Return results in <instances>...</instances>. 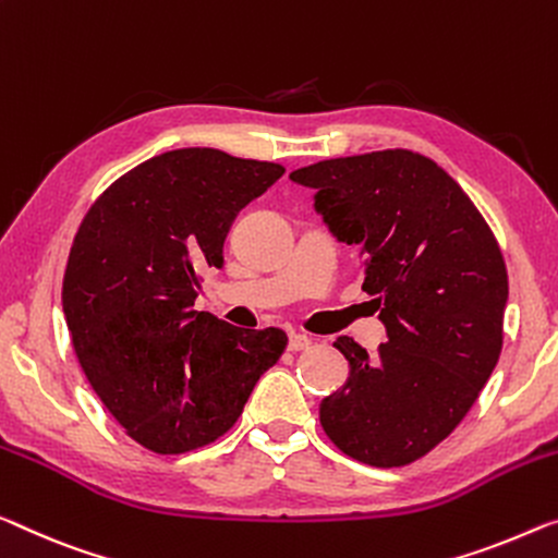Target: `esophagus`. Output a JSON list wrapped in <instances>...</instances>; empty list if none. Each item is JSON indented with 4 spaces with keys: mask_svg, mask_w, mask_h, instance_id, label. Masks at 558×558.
Here are the masks:
<instances>
[{
    "mask_svg": "<svg viewBox=\"0 0 558 558\" xmlns=\"http://www.w3.org/2000/svg\"><path fill=\"white\" fill-rule=\"evenodd\" d=\"M308 347H312V339H308L306 333H296V331L289 333V351H304Z\"/></svg>",
    "mask_w": 558,
    "mask_h": 558,
    "instance_id": "1",
    "label": "esophagus"
}]
</instances>
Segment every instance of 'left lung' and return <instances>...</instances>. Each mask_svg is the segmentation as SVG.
<instances>
[{
    "instance_id": "1",
    "label": "left lung",
    "mask_w": 558,
    "mask_h": 558,
    "mask_svg": "<svg viewBox=\"0 0 558 558\" xmlns=\"http://www.w3.org/2000/svg\"><path fill=\"white\" fill-rule=\"evenodd\" d=\"M337 242L359 246L387 344L333 347L349 379L319 404L324 432L368 466H404L457 428L501 354L507 264L492 229L436 161L409 149L291 171Z\"/></svg>"
}]
</instances>
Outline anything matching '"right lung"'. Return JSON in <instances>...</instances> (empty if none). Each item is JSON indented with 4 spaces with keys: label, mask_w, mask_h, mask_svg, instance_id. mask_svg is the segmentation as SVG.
I'll return each mask as SVG.
<instances>
[{
    "label": "right lung",
    "mask_w": 558,
    "mask_h": 558,
    "mask_svg": "<svg viewBox=\"0 0 558 558\" xmlns=\"http://www.w3.org/2000/svg\"><path fill=\"white\" fill-rule=\"evenodd\" d=\"M284 167L209 147L159 154L94 202L76 231L62 306L76 359L142 447L184 453L242 414L287 333L194 312L199 271L225 267L236 214Z\"/></svg>",
    "instance_id": "right-lung-1"
}]
</instances>
